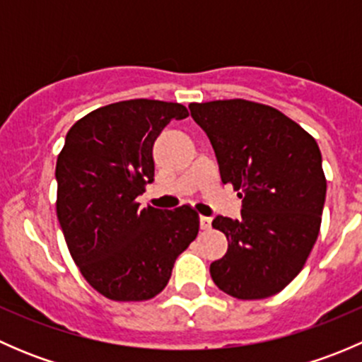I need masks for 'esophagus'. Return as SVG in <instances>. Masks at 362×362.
Here are the masks:
<instances>
[{
    "instance_id": "34e87169",
    "label": "esophagus",
    "mask_w": 362,
    "mask_h": 362,
    "mask_svg": "<svg viewBox=\"0 0 362 362\" xmlns=\"http://www.w3.org/2000/svg\"><path fill=\"white\" fill-rule=\"evenodd\" d=\"M199 226H202V229H210L211 228V218L210 217H199Z\"/></svg>"
}]
</instances>
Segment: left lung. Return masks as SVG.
Instances as JSON below:
<instances>
[{
  "label": "left lung",
  "instance_id": "obj_1",
  "mask_svg": "<svg viewBox=\"0 0 362 362\" xmlns=\"http://www.w3.org/2000/svg\"><path fill=\"white\" fill-rule=\"evenodd\" d=\"M189 110L210 138L222 182L242 198V218L211 222L229 242L210 264L211 280L233 298H269L293 282L319 236L326 202L319 145L268 105L218 100Z\"/></svg>",
  "mask_w": 362,
  "mask_h": 362
}]
</instances>
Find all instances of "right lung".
Here are the masks:
<instances>
[{"mask_svg":"<svg viewBox=\"0 0 362 362\" xmlns=\"http://www.w3.org/2000/svg\"><path fill=\"white\" fill-rule=\"evenodd\" d=\"M180 103L129 100L76 120L57 156V218L73 261L90 287L113 301H145L166 287L175 259L198 236L199 215L140 208L154 182L152 147Z\"/></svg>","mask_w":362,"mask_h":362,"instance_id":"obj_1","label":"right lung"}]
</instances>
